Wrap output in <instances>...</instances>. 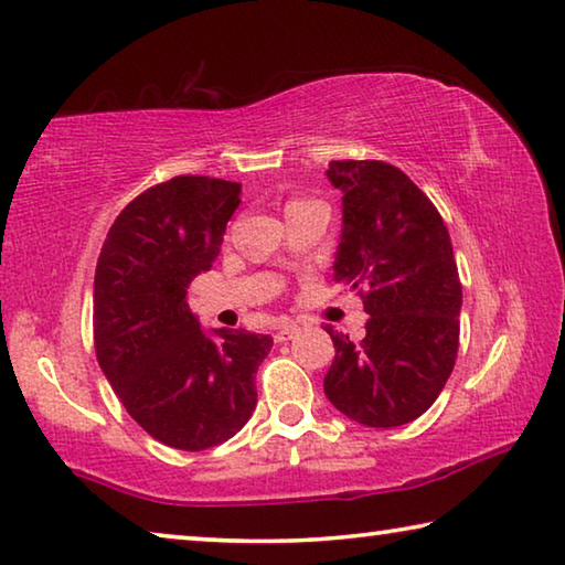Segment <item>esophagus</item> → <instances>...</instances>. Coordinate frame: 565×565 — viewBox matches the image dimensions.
<instances>
[{
  "label": "esophagus",
  "instance_id": "esophagus-1",
  "mask_svg": "<svg viewBox=\"0 0 565 565\" xmlns=\"http://www.w3.org/2000/svg\"><path fill=\"white\" fill-rule=\"evenodd\" d=\"M296 331H299V327H296V323L294 321H281L279 323V327H276V333H274V339L276 341H289V339H294V333Z\"/></svg>",
  "mask_w": 565,
  "mask_h": 565
}]
</instances>
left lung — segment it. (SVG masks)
Wrapping results in <instances>:
<instances>
[{
  "label": "left lung",
  "mask_w": 565,
  "mask_h": 565,
  "mask_svg": "<svg viewBox=\"0 0 565 565\" xmlns=\"http://www.w3.org/2000/svg\"><path fill=\"white\" fill-rule=\"evenodd\" d=\"M341 191L333 281L359 291L366 337L329 331L337 356L323 394L371 428L418 418L451 376L458 353L461 281L441 214L404 171L384 161H331Z\"/></svg>",
  "instance_id": "left-lung-1"
}]
</instances>
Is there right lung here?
<instances>
[{"label": "right lung", "instance_id": "obj_1", "mask_svg": "<svg viewBox=\"0 0 565 565\" xmlns=\"http://www.w3.org/2000/svg\"><path fill=\"white\" fill-rule=\"evenodd\" d=\"M242 184L174 177L117 216L94 274V349L129 416L157 441L204 451L256 408L254 376L274 339L204 331L189 309L194 276L212 269Z\"/></svg>", "mask_w": 565, "mask_h": 565}]
</instances>
